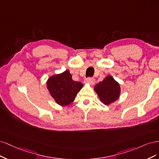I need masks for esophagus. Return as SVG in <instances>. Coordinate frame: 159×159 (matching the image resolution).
<instances>
[{"label":"esophagus","instance_id":"1","mask_svg":"<svg viewBox=\"0 0 159 159\" xmlns=\"http://www.w3.org/2000/svg\"><path fill=\"white\" fill-rule=\"evenodd\" d=\"M85 82L86 83H89L91 85H93L95 83V79L94 78H87L85 79Z\"/></svg>","mask_w":159,"mask_h":159}]
</instances>
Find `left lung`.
Returning <instances> with one entry per match:
<instances>
[{
	"label": "left lung",
	"instance_id": "1",
	"mask_svg": "<svg viewBox=\"0 0 159 159\" xmlns=\"http://www.w3.org/2000/svg\"><path fill=\"white\" fill-rule=\"evenodd\" d=\"M94 89L101 102L106 105L113 103L118 99L121 92L120 84L110 75L97 84Z\"/></svg>",
	"mask_w": 159,
	"mask_h": 159
}]
</instances>
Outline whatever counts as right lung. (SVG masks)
Masks as SVG:
<instances>
[{"label": "right lung", "instance_id": "obj_1", "mask_svg": "<svg viewBox=\"0 0 159 159\" xmlns=\"http://www.w3.org/2000/svg\"><path fill=\"white\" fill-rule=\"evenodd\" d=\"M83 86L80 82L72 79L69 70L52 76L47 81V88L51 96L56 103L61 106H67L73 102Z\"/></svg>", "mask_w": 159, "mask_h": 159}]
</instances>
